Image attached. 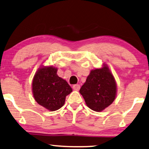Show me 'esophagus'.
<instances>
[{
  "instance_id": "obj_1",
  "label": "esophagus",
  "mask_w": 149,
  "mask_h": 149,
  "mask_svg": "<svg viewBox=\"0 0 149 149\" xmlns=\"http://www.w3.org/2000/svg\"><path fill=\"white\" fill-rule=\"evenodd\" d=\"M80 86L79 84H75V85L73 86V88L75 90V91H78L80 89Z\"/></svg>"
}]
</instances>
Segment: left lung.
<instances>
[{
	"label": "left lung",
	"mask_w": 149,
	"mask_h": 149,
	"mask_svg": "<svg viewBox=\"0 0 149 149\" xmlns=\"http://www.w3.org/2000/svg\"><path fill=\"white\" fill-rule=\"evenodd\" d=\"M80 93L86 106L94 111L100 112L112 104L116 97L117 84L107 64L91 71Z\"/></svg>",
	"instance_id": "8db88e82"
}]
</instances>
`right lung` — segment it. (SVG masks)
I'll return each instance as SVG.
<instances>
[{"label": "right lung", "mask_w": 149, "mask_h": 149, "mask_svg": "<svg viewBox=\"0 0 149 149\" xmlns=\"http://www.w3.org/2000/svg\"><path fill=\"white\" fill-rule=\"evenodd\" d=\"M53 66H40L33 76L31 90L35 100L50 111L63 106L66 96L72 92L67 82L57 74Z\"/></svg>", "instance_id": "obj_1"}]
</instances>
